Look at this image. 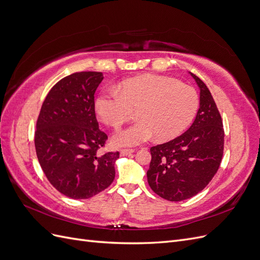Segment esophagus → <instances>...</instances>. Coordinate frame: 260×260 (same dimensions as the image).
I'll use <instances>...</instances> for the list:
<instances>
[{
	"instance_id": "1",
	"label": "esophagus",
	"mask_w": 260,
	"mask_h": 260,
	"mask_svg": "<svg viewBox=\"0 0 260 260\" xmlns=\"http://www.w3.org/2000/svg\"><path fill=\"white\" fill-rule=\"evenodd\" d=\"M132 153H135V149H132V148H123L120 151L121 156H127V155H130Z\"/></svg>"
}]
</instances>
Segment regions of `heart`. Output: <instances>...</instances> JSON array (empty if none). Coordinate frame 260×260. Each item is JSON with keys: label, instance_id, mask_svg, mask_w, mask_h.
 Masks as SVG:
<instances>
[{"label": "heart", "instance_id": "heart-1", "mask_svg": "<svg viewBox=\"0 0 260 260\" xmlns=\"http://www.w3.org/2000/svg\"><path fill=\"white\" fill-rule=\"evenodd\" d=\"M199 94L192 86L164 76H141L124 80L117 88L102 92L95 112L107 125L118 129L137 111L138 121L118 131L114 143L139 145L154 136L167 141L181 135L199 111Z\"/></svg>", "mask_w": 260, "mask_h": 260}]
</instances>
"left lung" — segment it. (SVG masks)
Listing matches in <instances>:
<instances>
[{
	"instance_id": "8db88e82",
	"label": "left lung",
	"mask_w": 260,
	"mask_h": 260,
	"mask_svg": "<svg viewBox=\"0 0 260 260\" xmlns=\"http://www.w3.org/2000/svg\"><path fill=\"white\" fill-rule=\"evenodd\" d=\"M190 74L201 90L198 115L183 135L151 147L146 174L152 190L170 202L191 199L203 191L216 175L223 155L221 116L206 84Z\"/></svg>"
}]
</instances>
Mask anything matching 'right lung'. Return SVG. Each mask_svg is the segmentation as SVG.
<instances>
[{"label":"right lung","mask_w":260,"mask_h":260,"mask_svg":"<svg viewBox=\"0 0 260 260\" xmlns=\"http://www.w3.org/2000/svg\"><path fill=\"white\" fill-rule=\"evenodd\" d=\"M103 74L81 72L62 78L46 95L37 120L35 146L50 183L70 199L85 200L115 179L119 152L101 153L107 135L99 129L94 93Z\"/></svg>","instance_id":"obj_1"}]
</instances>
